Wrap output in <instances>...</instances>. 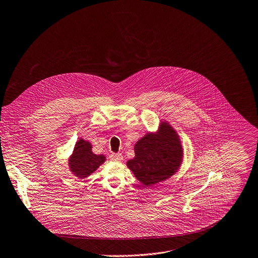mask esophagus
Returning a JSON list of instances; mask_svg holds the SVG:
<instances>
[{
  "label": "esophagus",
  "mask_w": 258,
  "mask_h": 258,
  "mask_svg": "<svg viewBox=\"0 0 258 258\" xmlns=\"http://www.w3.org/2000/svg\"><path fill=\"white\" fill-rule=\"evenodd\" d=\"M109 158L113 161H122L123 160V155L121 153H113L109 156Z\"/></svg>",
  "instance_id": "1"
}]
</instances>
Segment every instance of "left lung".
Returning <instances> with one entry per match:
<instances>
[{
	"mask_svg": "<svg viewBox=\"0 0 258 258\" xmlns=\"http://www.w3.org/2000/svg\"><path fill=\"white\" fill-rule=\"evenodd\" d=\"M134 152L127 166L145 186L172 176L183 159L179 136L167 121H161L156 132H148L140 138L134 145Z\"/></svg>",
	"mask_w": 258,
	"mask_h": 258,
	"instance_id": "8db88e82",
	"label": "left lung"
}]
</instances>
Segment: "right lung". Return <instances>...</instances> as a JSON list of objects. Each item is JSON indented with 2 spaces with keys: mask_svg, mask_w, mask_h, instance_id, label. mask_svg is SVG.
I'll list each match as a JSON object with an SVG mask.
<instances>
[{
  "mask_svg": "<svg viewBox=\"0 0 258 258\" xmlns=\"http://www.w3.org/2000/svg\"><path fill=\"white\" fill-rule=\"evenodd\" d=\"M92 148L93 145L83 138H80L75 145L69 158V166L72 173L78 178H87L106 161L104 154H95Z\"/></svg>",
  "mask_w": 258,
  "mask_h": 258,
  "instance_id": "right-lung-1",
  "label": "right lung"
}]
</instances>
